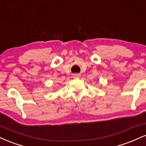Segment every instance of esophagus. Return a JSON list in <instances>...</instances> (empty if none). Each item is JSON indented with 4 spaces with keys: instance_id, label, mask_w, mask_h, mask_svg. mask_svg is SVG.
Here are the masks:
<instances>
[{
    "instance_id": "obj_1",
    "label": "esophagus",
    "mask_w": 146,
    "mask_h": 146,
    "mask_svg": "<svg viewBox=\"0 0 146 146\" xmlns=\"http://www.w3.org/2000/svg\"><path fill=\"white\" fill-rule=\"evenodd\" d=\"M73 78H80V75L79 74H75L74 75H73Z\"/></svg>"
}]
</instances>
